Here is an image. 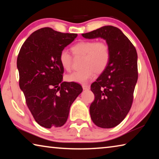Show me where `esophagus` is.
I'll use <instances>...</instances> for the list:
<instances>
[{
    "label": "esophagus",
    "mask_w": 159,
    "mask_h": 159,
    "mask_svg": "<svg viewBox=\"0 0 159 159\" xmlns=\"http://www.w3.org/2000/svg\"><path fill=\"white\" fill-rule=\"evenodd\" d=\"M82 88H83V89L85 90H90V85H82Z\"/></svg>",
    "instance_id": "1"
}]
</instances>
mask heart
Returning a JSON list of instances; mask_svg holds the SVG:
<instances>
[{
    "mask_svg": "<svg viewBox=\"0 0 159 159\" xmlns=\"http://www.w3.org/2000/svg\"><path fill=\"white\" fill-rule=\"evenodd\" d=\"M74 55L83 56L82 69L67 75L66 79L70 82L85 83L92 79L94 72L100 74L108 66L111 57L108 45L95 41H82L71 48ZM59 60L63 68L69 71L71 67V56L68 50H62L60 53Z\"/></svg>",
    "mask_w": 159,
    "mask_h": 159,
    "instance_id": "heart-1",
    "label": "heart"
}]
</instances>
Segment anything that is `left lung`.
I'll list each match as a JSON object with an SVG mask.
<instances>
[{
    "instance_id": "left-lung-1",
    "label": "left lung",
    "mask_w": 159,
    "mask_h": 159,
    "mask_svg": "<svg viewBox=\"0 0 159 159\" xmlns=\"http://www.w3.org/2000/svg\"><path fill=\"white\" fill-rule=\"evenodd\" d=\"M81 35L87 39L101 38L109 48L108 66L91 85L95 100L90 107V114L98 127L114 128L125 118L133 103L138 78L136 49L127 36L113 26H104Z\"/></svg>"
}]
</instances>
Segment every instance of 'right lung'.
<instances>
[{
  "instance_id": "add662e5",
  "label": "right lung",
  "mask_w": 159,
  "mask_h": 159,
  "mask_svg": "<svg viewBox=\"0 0 159 159\" xmlns=\"http://www.w3.org/2000/svg\"><path fill=\"white\" fill-rule=\"evenodd\" d=\"M77 36L40 29L29 36L19 52L20 88L35 120L44 128L62 126L83 91L76 83L63 81L64 68L59 60L61 51Z\"/></svg>"
}]
</instances>
